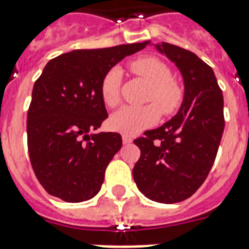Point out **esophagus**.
Here are the masks:
<instances>
[{
    "label": "esophagus",
    "mask_w": 249,
    "mask_h": 249,
    "mask_svg": "<svg viewBox=\"0 0 249 249\" xmlns=\"http://www.w3.org/2000/svg\"><path fill=\"white\" fill-rule=\"evenodd\" d=\"M122 142H123V144H129L132 142V138L129 137V136L123 135L122 136Z\"/></svg>",
    "instance_id": "34e87169"
}]
</instances>
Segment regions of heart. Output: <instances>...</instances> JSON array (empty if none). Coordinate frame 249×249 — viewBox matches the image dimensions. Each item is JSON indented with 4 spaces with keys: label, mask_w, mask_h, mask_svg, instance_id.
<instances>
[{
    "label": "heart",
    "mask_w": 249,
    "mask_h": 249,
    "mask_svg": "<svg viewBox=\"0 0 249 249\" xmlns=\"http://www.w3.org/2000/svg\"><path fill=\"white\" fill-rule=\"evenodd\" d=\"M129 70L151 85L148 100L155 101L144 106H126L114 112L109 124L114 131L133 136L155 124L160 118V109L164 114L175 112L182 100L179 86L172 81L168 66L156 57H142L129 63ZM122 81L121 68H111L101 82V97L106 106L116 107L120 103V89Z\"/></svg>",
    "instance_id": "b5f03b06"
}]
</instances>
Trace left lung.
Segmentation results:
<instances>
[{"label":"left lung","instance_id":"8db88e82","mask_svg":"<svg viewBox=\"0 0 249 249\" xmlns=\"http://www.w3.org/2000/svg\"><path fill=\"white\" fill-rule=\"evenodd\" d=\"M179 70L184 94L177 114L135 140L141 157L133 179L147 198L177 203L198 190L210 173L224 129L223 94L212 68L193 52L157 43Z\"/></svg>","mask_w":249,"mask_h":249}]
</instances>
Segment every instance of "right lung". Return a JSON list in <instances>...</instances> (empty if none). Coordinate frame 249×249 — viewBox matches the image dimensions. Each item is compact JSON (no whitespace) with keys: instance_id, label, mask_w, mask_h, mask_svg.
Wrapping results in <instances>:
<instances>
[{"instance_id":"1","label":"right lung","mask_w":249,"mask_h":249,"mask_svg":"<svg viewBox=\"0 0 249 249\" xmlns=\"http://www.w3.org/2000/svg\"><path fill=\"white\" fill-rule=\"evenodd\" d=\"M148 43L74 50L45 66L32 89L27 144L35 175L51 196L78 203L100 192L106 168L122 147L116 132L89 135L108 117L101 82Z\"/></svg>"}]
</instances>
